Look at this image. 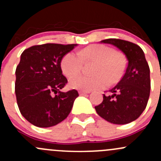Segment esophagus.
Wrapping results in <instances>:
<instances>
[{
	"instance_id": "esophagus-1",
	"label": "esophagus",
	"mask_w": 161,
	"mask_h": 161,
	"mask_svg": "<svg viewBox=\"0 0 161 161\" xmlns=\"http://www.w3.org/2000/svg\"><path fill=\"white\" fill-rule=\"evenodd\" d=\"M90 91H79V94L80 95H85V94L90 93Z\"/></svg>"
}]
</instances>
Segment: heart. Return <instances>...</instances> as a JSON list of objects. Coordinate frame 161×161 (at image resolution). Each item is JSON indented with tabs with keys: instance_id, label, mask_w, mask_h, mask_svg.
Wrapping results in <instances>:
<instances>
[{
	"instance_id": "obj_1",
	"label": "heart",
	"mask_w": 161,
	"mask_h": 161,
	"mask_svg": "<svg viewBox=\"0 0 161 161\" xmlns=\"http://www.w3.org/2000/svg\"><path fill=\"white\" fill-rule=\"evenodd\" d=\"M96 61L93 77L76 76L83 67L84 62ZM126 62L124 56L114 51L111 47L103 44H93L81 50L79 53L69 52L61 61V68L64 75L70 78L71 88L84 91L103 89L109 83L118 82L124 74Z\"/></svg>"
}]
</instances>
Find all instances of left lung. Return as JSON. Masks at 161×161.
<instances>
[{
    "label": "left lung",
    "instance_id": "1",
    "mask_svg": "<svg viewBox=\"0 0 161 161\" xmlns=\"http://www.w3.org/2000/svg\"><path fill=\"white\" fill-rule=\"evenodd\" d=\"M101 42L123 51L128 64L120 82L103 94V102L95 107L96 111L113 124H128L137 119L147 108L150 92V67L143 50L136 43L114 38Z\"/></svg>",
    "mask_w": 161,
    "mask_h": 161
}]
</instances>
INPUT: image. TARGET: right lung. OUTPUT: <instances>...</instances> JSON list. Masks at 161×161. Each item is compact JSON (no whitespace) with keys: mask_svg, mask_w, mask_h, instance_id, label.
I'll return each mask as SVG.
<instances>
[{"mask_svg":"<svg viewBox=\"0 0 161 161\" xmlns=\"http://www.w3.org/2000/svg\"><path fill=\"white\" fill-rule=\"evenodd\" d=\"M76 44L45 43L27 48L15 70L18 107L22 116L33 125L47 128L65 119L79 97L77 90L63 92L68 83L61 61Z\"/></svg>","mask_w":161,"mask_h":161,"instance_id":"obj_1","label":"right lung"}]
</instances>
